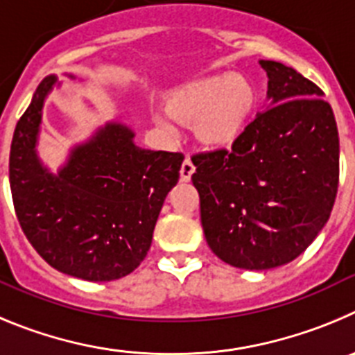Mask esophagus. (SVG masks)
<instances>
[{
    "instance_id": "obj_1",
    "label": "esophagus",
    "mask_w": 355,
    "mask_h": 355,
    "mask_svg": "<svg viewBox=\"0 0 355 355\" xmlns=\"http://www.w3.org/2000/svg\"><path fill=\"white\" fill-rule=\"evenodd\" d=\"M194 164L189 157H185L184 162H182V168H180V180L182 182H189L191 180V175L194 173Z\"/></svg>"
}]
</instances>
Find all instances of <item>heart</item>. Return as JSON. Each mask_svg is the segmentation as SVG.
Instances as JSON below:
<instances>
[{
    "label": "heart",
    "mask_w": 355,
    "mask_h": 355,
    "mask_svg": "<svg viewBox=\"0 0 355 355\" xmlns=\"http://www.w3.org/2000/svg\"><path fill=\"white\" fill-rule=\"evenodd\" d=\"M257 102V88L248 78L225 74L178 88L168 98V113L182 123H194L207 145L226 146L244 132Z\"/></svg>",
    "instance_id": "b5f03b06"
}]
</instances>
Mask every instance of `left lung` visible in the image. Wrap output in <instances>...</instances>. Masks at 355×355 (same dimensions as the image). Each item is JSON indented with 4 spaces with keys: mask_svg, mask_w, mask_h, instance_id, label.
Instances as JSON below:
<instances>
[{
    "mask_svg": "<svg viewBox=\"0 0 355 355\" xmlns=\"http://www.w3.org/2000/svg\"><path fill=\"white\" fill-rule=\"evenodd\" d=\"M270 104L232 148L191 157L201 226L216 257L245 270L295 260L327 223L340 184V138L324 92L260 60Z\"/></svg>",
    "mask_w": 355,
    "mask_h": 355,
    "instance_id": "8db88e82",
    "label": "left lung"
}]
</instances>
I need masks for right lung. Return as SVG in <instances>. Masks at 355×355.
I'll list each match as a JSON object with an SVG mask.
<instances>
[{
	"instance_id": "1",
	"label": "right lung",
	"mask_w": 355,
	"mask_h": 355,
	"mask_svg": "<svg viewBox=\"0 0 355 355\" xmlns=\"http://www.w3.org/2000/svg\"><path fill=\"white\" fill-rule=\"evenodd\" d=\"M54 83L51 76L38 85L12 138L8 171L19 225L60 272L86 281L120 279L145 260L184 154L139 148L132 130L107 123L72 152L58 175L47 173L35 145Z\"/></svg>"
}]
</instances>
